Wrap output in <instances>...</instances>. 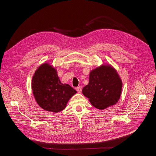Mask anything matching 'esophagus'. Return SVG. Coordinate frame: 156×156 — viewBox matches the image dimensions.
I'll return each mask as SVG.
<instances>
[{
  "mask_svg": "<svg viewBox=\"0 0 156 156\" xmlns=\"http://www.w3.org/2000/svg\"><path fill=\"white\" fill-rule=\"evenodd\" d=\"M76 91H78V93H81V91H82V87H81V86H78V87H77L76 88Z\"/></svg>",
  "mask_w": 156,
  "mask_h": 156,
  "instance_id": "esophagus-1",
  "label": "esophagus"
}]
</instances>
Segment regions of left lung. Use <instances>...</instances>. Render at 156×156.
<instances>
[{"instance_id": "1", "label": "left lung", "mask_w": 156, "mask_h": 156, "mask_svg": "<svg viewBox=\"0 0 156 156\" xmlns=\"http://www.w3.org/2000/svg\"><path fill=\"white\" fill-rule=\"evenodd\" d=\"M122 90V81L116 70L103 64L91 71L89 83L82 93L94 107L104 110L119 101Z\"/></svg>"}]
</instances>
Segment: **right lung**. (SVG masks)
Instances as JSON below:
<instances>
[{
	"instance_id": "add662e5",
	"label": "right lung",
	"mask_w": 156,
	"mask_h": 156,
	"mask_svg": "<svg viewBox=\"0 0 156 156\" xmlns=\"http://www.w3.org/2000/svg\"><path fill=\"white\" fill-rule=\"evenodd\" d=\"M31 87L37 104L44 110L55 113L63 110L76 93L69 84L61 83L57 70L47 62L35 71Z\"/></svg>"
}]
</instances>
